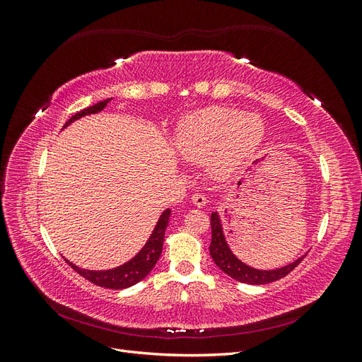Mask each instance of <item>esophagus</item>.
I'll return each instance as SVG.
<instances>
[{
	"mask_svg": "<svg viewBox=\"0 0 362 362\" xmlns=\"http://www.w3.org/2000/svg\"><path fill=\"white\" fill-rule=\"evenodd\" d=\"M192 202H193L196 206H204V205L206 204L205 194H202V193H194V194L192 196Z\"/></svg>",
	"mask_w": 362,
	"mask_h": 362,
	"instance_id": "34e87169",
	"label": "esophagus"
}]
</instances>
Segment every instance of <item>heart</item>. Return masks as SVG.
Returning a JSON list of instances; mask_svg holds the SVG:
<instances>
[{
    "instance_id": "1",
    "label": "heart",
    "mask_w": 362,
    "mask_h": 362,
    "mask_svg": "<svg viewBox=\"0 0 362 362\" xmlns=\"http://www.w3.org/2000/svg\"><path fill=\"white\" fill-rule=\"evenodd\" d=\"M262 137L264 124L258 115L211 107L184 120L175 146L185 160L206 163L213 178L226 180L255 154Z\"/></svg>"
}]
</instances>
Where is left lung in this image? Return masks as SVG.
<instances>
[{
	"label": "left lung",
	"mask_w": 362,
	"mask_h": 362,
	"mask_svg": "<svg viewBox=\"0 0 362 362\" xmlns=\"http://www.w3.org/2000/svg\"><path fill=\"white\" fill-rule=\"evenodd\" d=\"M210 255L216 266L225 272L228 276L238 282L250 284V286H262V284H270L273 281H278L284 276H287L294 267L299 266V262L305 258L300 257L296 261L290 262L288 266H284L275 270H258L250 267L245 262L240 261L233 252L229 249L225 235L221 217H218L217 211L211 213V245H210Z\"/></svg>",
	"instance_id": "obj_1"
}]
</instances>
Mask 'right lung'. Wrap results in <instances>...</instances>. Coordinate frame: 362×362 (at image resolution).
Returning <instances> with one entry per match:
<instances>
[{
	"label": "right lung",
	"instance_id": "obj_1",
	"mask_svg": "<svg viewBox=\"0 0 362 362\" xmlns=\"http://www.w3.org/2000/svg\"><path fill=\"white\" fill-rule=\"evenodd\" d=\"M112 101V98H108L105 101L98 103L92 107H87L84 110L75 113L66 124H64L63 128H66L69 124H72L74 120L80 119L83 116L87 115H93V113H100L101 110H104V107ZM169 217H170V210H164L163 214L160 216L158 222L152 231L149 240L146 242V245L141 247V250L139 254L131 258L125 264L110 269V270H87V269H80L78 266L72 264L71 261L64 259L68 264L81 275L83 278H86L87 281H90L95 286H100L104 288H112V290H122V288H128L134 284L140 282L145 276H148V273L154 269L156 262L158 261L161 250H163V240H164V233H166V228L169 223Z\"/></svg>",
	"mask_w": 362,
	"mask_h": 362
}]
</instances>
